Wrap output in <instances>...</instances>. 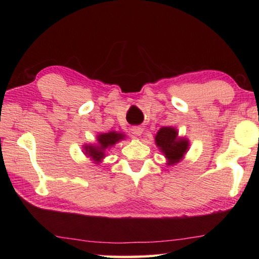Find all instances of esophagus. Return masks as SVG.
I'll return each mask as SVG.
<instances>
[{"instance_id":"34e87169","label":"esophagus","mask_w":259,"mask_h":259,"mask_svg":"<svg viewBox=\"0 0 259 259\" xmlns=\"http://www.w3.org/2000/svg\"><path fill=\"white\" fill-rule=\"evenodd\" d=\"M131 133H133L135 136H142L143 128H140V126H134V128L131 129Z\"/></svg>"}]
</instances>
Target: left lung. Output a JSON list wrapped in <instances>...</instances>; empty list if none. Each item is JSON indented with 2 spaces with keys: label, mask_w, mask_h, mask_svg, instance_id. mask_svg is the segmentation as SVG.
<instances>
[{
  "label": "left lung",
  "mask_w": 259,
  "mask_h": 259,
  "mask_svg": "<svg viewBox=\"0 0 259 259\" xmlns=\"http://www.w3.org/2000/svg\"><path fill=\"white\" fill-rule=\"evenodd\" d=\"M155 144L166 160V165H175L185 157L190 140L178 135L175 126H162L155 135Z\"/></svg>",
  "instance_id": "8db88e82"
}]
</instances>
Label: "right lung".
Segmentation results:
<instances>
[{
	"label": "right lung",
	"mask_w": 259,
	"mask_h": 259,
	"mask_svg": "<svg viewBox=\"0 0 259 259\" xmlns=\"http://www.w3.org/2000/svg\"><path fill=\"white\" fill-rule=\"evenodd\" d=\"M126 136L117 131H109V133H100L97 135V139L94 144H84L82 146L84 155L90 157L94 163L100 164L105 157L107 156V152L121 140L125 139Z\"/></svg>",
	"instance_id": "obj_1"
}]
</instances>
